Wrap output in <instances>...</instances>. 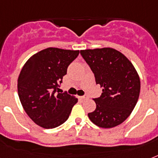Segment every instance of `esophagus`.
<instances>
[{
    "mask_svg": "<svg viewBox=\"0 0 158 158\" xmlns=\"http://www.w3.org/2000/svg\"><path fill=\"white\" fill-rule=\"evenodd\" d=\"M80 98H81L82 100H87V99H89V97H88V96H82V97H80Z\"/></svg>",
    "mask_w": 158,
    "mask_h": 158,
    "instance_id": "esophagus-1",
    "label": "esophagus"
}]
</instances>
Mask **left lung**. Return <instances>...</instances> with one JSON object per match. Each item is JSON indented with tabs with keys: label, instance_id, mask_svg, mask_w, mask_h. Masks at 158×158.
I'll return each mask as SVG.
<instances>
[{
	"label": "left lung",
	"instance_id": "8db88e82",
	"mask_svg": "<svg viewBox=\"0 0 158 158\" xmlns=\"http://www.w3.org/2000/svg\"><path fill=\"white\" fill-rule=\"evenodd\" d=\"M102 89L94 98L96 109L88 114L92 122L101 128H112L124 122L137 103L140 79L132 63L120 52L110 48L80 51Z\"/></svg>",
	"mask_w": 158,
	"mask_h": 158
}]
</instances>
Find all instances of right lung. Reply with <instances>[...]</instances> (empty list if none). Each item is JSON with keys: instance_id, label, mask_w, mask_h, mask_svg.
<instances>
[{"instance_id": "obj_1", "label": "right lung", "mask_w": 158, "mask_h": 158, "mask_svg": "<svg viewBox=\"0 0 158 158\" xmlns=\"http://www.w3.org/2000/svg\"><path fill=\"white\" fill-rule=\"evenodd\" d=\"M79 51L49 48L27 60L18 79V94L27 115L37 125L53 129L65 122L78 99L60 84Z\"/></svg>"}]
</instances>
